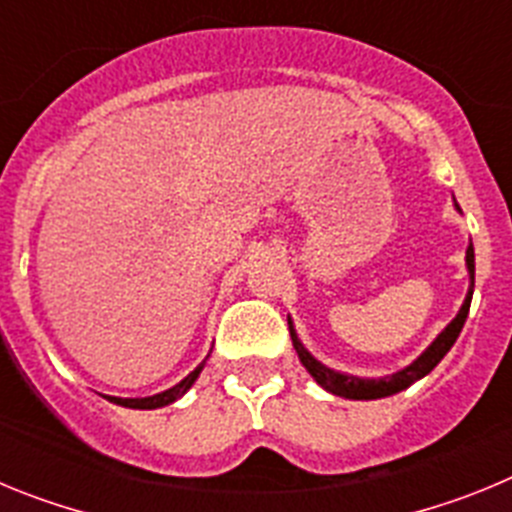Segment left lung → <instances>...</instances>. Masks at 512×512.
<instances>
[{"mask_svg":"<svg viewBox=\"0 0 512 512\" xmlns=\"http://www.w3.org/2000/svg\"><path fill=\"white\" fill-rule=\"evenodd\" d=\"M456 210H459V207H456ZM467 269H469V279H472V284H469L467 300H464V305H461L459 315H456V318L451 320V323L446 325L441 333H438L436 341L425 348L423 354H420L413 364L405 366V369H400L397 374H390V377H379V379H361V377H351V374L333 372V369H328V366L320 364V361L315 359V356H312L305 346H302L300 338H297V333H295V328H292V320H289V336H292V346H295L302 366H305L307 372L312 374V379H315V382H318L323 390L333 392V395H338V397H346V400H379V397H390V395H395V392L405 390V387H410L413 382L423 379L425 374H431L433 366H436L443 356L449 354L451 346H454L456 338H459L461 328H464V320H467V315H469L472 295H474V248L472 246L467 248Z\"/></svg>","mask_w":512,"mask_h":512,"instance_id":"1","label":"left lung"}]
</instances>
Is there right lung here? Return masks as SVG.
I'll use <instances>...</instances> for the list:
<instances>
[{"label":"right lung","instance_id":"1","mask_svg":"<svg viewBox=\"0 0 512 512\" xmlns=\"http://www.w3.org/2000/svg\"><path fill=\"white\" fill-rule=\"evenodd\" d=\"M205 361H202V364L197 366V369H194L192 374H187V377H184L182 382L176 384V387H171V390H166V392H158V395H153V397H107V400L115 402V405H122V408H133V410L164 408V405H171V402H174V400H179V397H182L184 392H187L189 387H192L194 379L200 377Z\"/></svg>","mask_w":512,"mask_h":512}]
</instances>
